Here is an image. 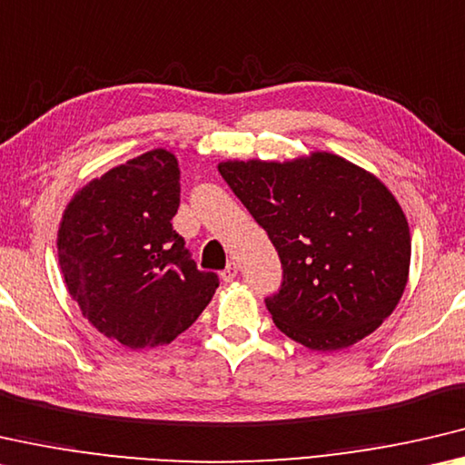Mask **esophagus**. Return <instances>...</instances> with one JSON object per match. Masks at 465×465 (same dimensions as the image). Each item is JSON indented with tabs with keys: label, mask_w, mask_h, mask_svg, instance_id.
<instances>
[{
	"label": "esophagus",
	"mask_w": 465,
	"mask_h": 465,
	"mask_svg": "<svg viewBox=\"0 0 465 465\" xmlns=\"http://www.w3.org/2000/svg\"><path fill=\"white\" fill-rule=\"evenodd\" d=\"M237 273H239V265L234 263V262H231L223 272H220V278H223L224 282H232V280L237 278Z\"/></svg>",
	"instance_id": "obj_1"
}]
</instances>
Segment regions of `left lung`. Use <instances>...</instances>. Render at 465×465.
Segmentation results:
<instances>
[{"instance_id": "8db88e82", "label": "left lung", "mask_w": 465, "mask_h": 465, "mask_svg": "<svg viewBox=\"0 0 465 465\" xmlns=\"http://www.w3.org/2000/svg\"><path fill=\"white\" fill-rule=\"evenodd\" d=\"M218 171L278 251L282 284L265 307L280 331L331 352L391 315L412 245L381 181L327 152L292 163L228 161Z\"/></svg>"}]
</instances>
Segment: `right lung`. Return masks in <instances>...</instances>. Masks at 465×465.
<instances>
[{"mask_svg": "<svg viewBox=\"0 0 465 465\" xmlns=\"http://www.w3.org/2000/svg\"><path fill=\"white\" fill-rule=\"evenodd\" d=\"M179 193L177 158L150 150L88 183L61 220L67 291L103 336L132 350L171 344L220 284L173 231Z\"/></svg>", "mask_w": 465, "mask_h": 465, "instance_id": "1", "label": "right lung"}]
</instances>
